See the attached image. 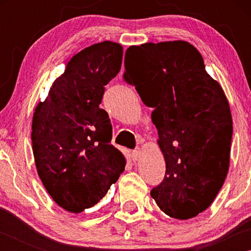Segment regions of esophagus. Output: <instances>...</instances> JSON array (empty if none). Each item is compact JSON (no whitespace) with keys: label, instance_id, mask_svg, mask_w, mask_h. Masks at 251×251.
<instances>
[{"label":"esophagus","instance_id":"esophagus-1","mask_svg":"<svg viewBox=\"0 0 251 251\" xmlns=\"http://www.w3.org/2000/svg\"><path fill=\"white\" fill-rule=\"evenodd\" d=\"M141 154H142V152H141V151H139V150L133 151H131V158H133L134 161L138 160L139 157H141Z\"/></svg>","mask_w":251,"mask_h":251}]
</instances>
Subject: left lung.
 Masks as SVG:
<instances>
[{"mask_svg":"<svg viewBox=\"0 0 251 251\" xmlns=\"http://www.w3.org/2000/svg\"><path fill=\"white\" fill-rule=\"evenodd\" d=\"M124 78L154 108L166 174L151 196L169 217H196L217 196L230 163L232 118L222 85L186 41L129 46Z\"/></svg>","mask_w":251,"mask_h":251,"instance_id":"left-lung-1","label":"left lung"}]
</instances>
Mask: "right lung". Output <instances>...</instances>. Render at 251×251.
Listing matches in <instances>:
<instances>
[{"mask_svg": "<svg viewBox=\"0 0 251 251\" xmlns=\"http://www.w3.org/2000/svg\"><path fill=\"white\" fill-rule=\"evenodd\" d=\"M123 46L104 41L74 55L35 107L32 147L39 177L59 207L79 214L95 206L124 172L110 145L112 125L100 108L105 85L120 73Z\"/></svg>", "mask_w": 251, "mask_h": 251, "instance_id": "right-lung-1", "label": "right lung"}]
</instances>
